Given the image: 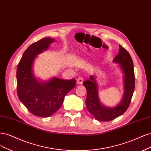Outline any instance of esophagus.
Returning <instances> with one entry per match:
<instances>
[{"instance_id": "obj_1", "label": "esophagus", "mask_w": 151, "mask_h": 151, "mask_svg": "<svg viewBox=\"0 0 151 151\" xmlns=\"http://www.w3.org/2000/svg\"><path fill=\"white\" fill-rule=\"evenodd\" d=\"M83 82V78L82 77H80L76 80V83L78 85H82Z\"/></svg>"}]
</instances>
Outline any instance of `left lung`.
I'll use <instances>...</instances> for the list:
<instances>
[{"label":"left lung","mask_w":151,"mask_h":151,"mask_svg":"<svg viewBox=\"0 0 151 151\" xmlns=\"http://www.w3.org/2000/svg\"><path fill=\"white\" fill-rule=\"evenodd\" d=\"M114 62L119 63L124 73V94L123 99L114 108H107L102 105L99 98L98 86L95 76H91L89 80L83 82L87 91L85 101L89 112L98 120L109 122L122 115L127 110L135 88L134 63L129 52L119 45V52L114 59Z\"/></svg>","instance_id":"1"}]
</instances>
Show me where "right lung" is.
<instances>
[{
  "instance_id": "obj_1",
  "label": "right lung",
  "mask_w": 151,
  "mask_h": 151,
  "mask_svg": "<svg viewBox=\"0 0 151 151\" xmlns=\"http://www.w3.org/2000/svg\"><path fill=\"white\" fill-rule=\"evenodd\" d=\"M53 41L51 37H45L32 43L24 51L17 68L18 98L32 114L40 117L55 114L61 107L66 95L76 85L75 79L56 78L42 83L33 76L32 66L36 55L46 50Z\"/></svg>"
}]
</instances>
